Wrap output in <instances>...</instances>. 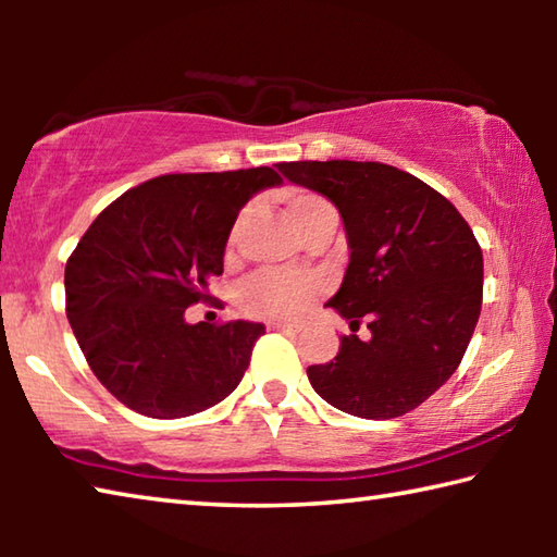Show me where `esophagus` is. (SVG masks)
Instances as JSON below:
<instances>
[{
	"instance_id": "34e87169",
	"label": "esophagus",
	"mask_w": 557,
	"mask_h": 557,
	"mask_svg": "<svg viewBox=\"0 0 557 557\" xmlns=\"http://www.w3.org/2000/svg\"><path fill=\"white\" fill-rule=\"evenodd\" d=\"M268 329H270V332H285V334H295V332H299V326H297V324H287V322H270V324H268Z\"/></svg>"
}]
</instances>
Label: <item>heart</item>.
<instances>
[{
	"mask_svg": "<svg viewBox=\"0 0 557 557\" xmlns=\"http://www.w3.org/2000/svg\"><path fill=\"white\" fill-rule=\"evenodd\" d=\"M287 213L295 228L301 231L319 215L332 213V203L324 196L314 191H289L287 194ZM245 225V213L238 215L233 223L228 235V256L240 238V231ZM322 282L314 277H292L282 275V272H258L240 289V307L245 314L258 319H285V322H295V319L305 317L312 309L314 301L322 297Z\"/></svg>",
	"mask_w": 557,
	"mask_h": 557,
	"instance_id": "b5f03b06",
	"label": "heart"
}]
</instances>
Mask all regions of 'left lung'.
<instances>
[{"label":"left lung","mask_w":557,"mask_h":557,"mask_svg":"<svg viewBox=\"0 0 557 557\" xmlns=\"http://www.w3.org/2000/svg\"><path fill=\"white\" fill-rule=\"evenodd\" d=\"M277 169L342 213L351 256L326 307L371 329L369 342L344 336L334 361L309 366V383L356 418H400L461 363L482 312V248L445 196L395 166L332 159Z\"/></svg>","instance_id":"8db88e82"}]
</instances>
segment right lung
<instances>
[{"label": "right lung", "mask_w": 557, "mask_h": 557, "mask_svg": "<svg viewBox=\"0 0 557 557\" xmlns=\"http://www.w3.org/2000/svg\"><path fill=\"white\" fill-rule=\"evenodd\" d=\"M282 184L270 166L164 174L102 211L65 262V314L90 371L129 410L196 414L238 388L265 326L188 324L209 299L225 243L252 196Z\"/></svg>", "instance_id": "right-lung-1"}]
</instances>
